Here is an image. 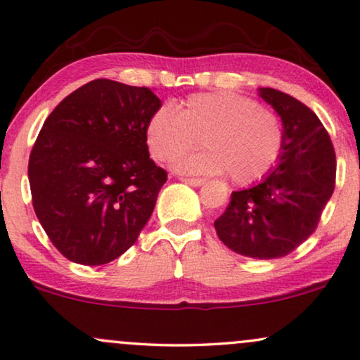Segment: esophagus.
<instances>
[{"instance_id": "obj_1", "label": "esophagus", "mask_w": 360, "mask_h": 360, "mask_svg": "<svg viewBox=\"0 0 360 360\" xmlns=\"http://www.w3.org/2000/svg\"><path fill=\"white\" fill-rule=\"evenodd\" d=\"M181 181L188 184L191 186H200L205 184V179H196V176H181Z\"/></svg>"}]
</instances>
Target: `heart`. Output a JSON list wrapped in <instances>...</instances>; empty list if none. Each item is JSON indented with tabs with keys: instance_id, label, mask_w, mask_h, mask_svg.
<instances>
[{
	"instance_id": "b5f03b06",
	"label": "heart",
	"mask_w": 360,
	"mask_h": 360,
	"mask_svg": "<svg viewBox=\"0 0 360 360\" xmlns=\"http://www.w3.org/2000/svg\"><path fill=\"white\" fill-rule=\"evenodd\" d=\"M202 144L207 150L181 159L184 174H229L252 185L283 158L285 129L281 117L258 101L232 91L193 94L179 112L159 105L146 123V143L154 159L172 162Z\"/></svg>"
}]
</instances>
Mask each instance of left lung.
I'll return each mask as SVG.
<instances>
[{"mask_svg": "<svg viewBox=\"0 0 360 360\" xmlns=\"http://www.w3.org/2000/svg\"><path fill=\"white\" fill-rule=\"evenodd\" d=\"M259 96L284 123L283 158L262 184L232 191L214 227L232 252L273 259L292 253L315 232L335 191L336 154L326 128L305 103L271 87H262Z\"/></svg>", "mask_w": 360, "mask_h": 360, "instance_id": "left-lung-1", "label": "left lung"}]
</instances>
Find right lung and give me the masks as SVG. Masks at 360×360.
Listing matches in <instances>:
<instances>
[{
  "label": "right lung",
  "instance_id": "right-lung-1",
  "mask_svg": "<svg viewBox=\"0 0 360 360\" xmlns=\"http://www.w3.org/2000/svg\"><path fill=\"white\" fill-rule=\"evenodd\" d=\"M148 87L94 79L45 120L29 158L34 211L70 262L101 266L138 240L167 172L149 159Z\"/></svg>",
  "mask_w": 360,
  "mask_h": 360
}]
</instances>
